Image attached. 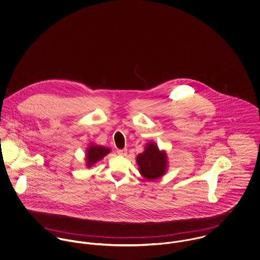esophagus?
I'll return each instance as SVG.
<instances>
[{
	"label": "esophagus",
	"instance_id": "esophagus-1",
	"mask_svg": "<svg viewBox=\"0 0 260 260\" xmlns=\"http://www.w3.org/2000/svg\"><path fill=\"white\" fill-rule=\"evenodd\" d=\"M116 153L119 155V156H126V153L127 151L125 149H122V150H117Z\"/></svg>",
	"mask_w": 260,
	"mask_h": 260
}]
</instances>
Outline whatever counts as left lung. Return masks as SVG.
Here are the masks:
<instances>
[{
	"instance_id": "left-lung-1",
	"label": "left lung",
	"mask_w": 260,
	"mask_h": 260,
	"mask_svg": "<svg viewBox=\"0 0 260 260\" xmlns=\"http://www.w3.org/2000/svg\"><path fill=\"white\" fill-rule=\"evenodd\" d=\"M165 151H159L155 143H149L145 152L137 156L141 175L150 181L160 178L167 171L168 160Z\"/></svg>"
}]
</instances>
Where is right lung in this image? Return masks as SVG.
I'll use <instances>...</instances> for the list:
<instances>
[{"instance_id":"right-lung-1","label":"right lung","mask_w":260,"mask_h":260,"mask_svg":"<svg viewBox=\"0 0 260 260\" xmlns=\"http://www.w3.org/2000/svg\"><path fill=\"white\" fill-rule=\"evenodd\" d=\"M110 153V149L105 148L103 146L98 145H90L86 150V166L90 168L99 160L103 159L104 156Z\"/></svg>"}]
</instances>
